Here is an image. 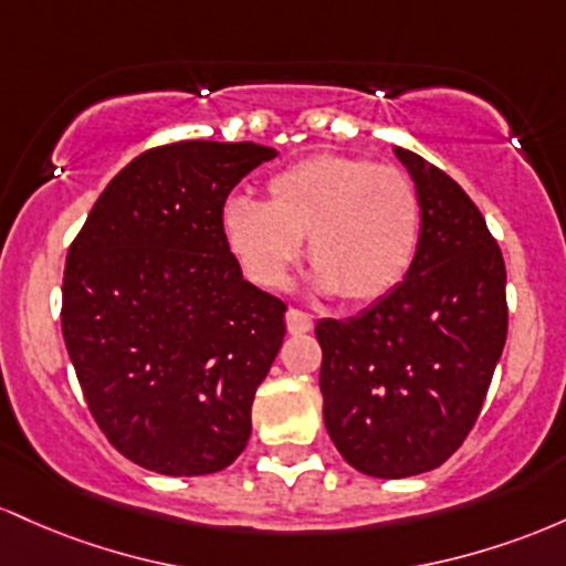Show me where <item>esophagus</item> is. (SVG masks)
Wrapping results in <instances>:
<instances>
[{"label": "esophagus", "mask_w": 566, "mask_h": 566, "mask_svg": "<svg viewBox=\"0 0 566 566\" xmlns=\"http://www.w3.org/2000/svg\"><path fill=\"white\" fill-rule=\"evenodd\" d=\"M285 328H289V334H307L310 328H313V315L291 307L289 313H285Z\"/></svg>", "instance_id": "1"}]
</instances>
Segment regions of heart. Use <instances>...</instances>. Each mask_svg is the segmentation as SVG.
<instances>
[{
	"instance_id": "b5f03b06",
	"label": "heart",
	"mask_w": 566,
	"mask_h": 566,
	"mask_svg": "<svg viewBox=\"0 0 566 566\" xmlns=\"http://www.w3.org/2000/svg\"><path fill=\"white\" fill-rule=\"evenodd\" d=\"M221 232L262 289H283L310 234L315 294L374 302L409 275L420 249L422 208L403 170L366 157L315 155L272 176L266 202H227Z\"/></svg>"
}]
</instances>
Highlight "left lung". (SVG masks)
Segmentation results:
<instances>
[{
  "label": "left lung",
  "mask_w": 566,
  "mask_h": 566,
  "mask_svg": "<svg viewBox=\"0 0 566 566\" xmlns=\"http://www.w3.org/2000/svg\"><path fill=\"white\" fill-rule=\"evenodd\" d=\"M392 151L420 195L415 264L358 315L315 326L323 422L374 479L428 473L462 447L507 336L505 262L484 216L436 165Z\"/></svg>",
  "instance_id": "1"
}]
</instances>
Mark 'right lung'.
<instances>
[{"instance_id":"right-lung-1","label":"right lung","mask_w":566,"mask_h":566,"mask_svg":"<svg viewBox=\"0 0 566 566\" xmlns=\"http://www.w3.org/2000/svg\"><path fill=\"white\" fill-rule=\"evenodd\" d=\"M272 157L251 142L144 151L101 192L69 249V358L98 428L146 471L219 473L249 443L285 304L245 281L221 213L234 184Z\"/></svg>"}]
</instances>
